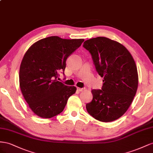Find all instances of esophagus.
Here are the masks:
<instances>
[{
	"label": "esophagus",
	"instance_id": "obj_1",
	"mask_svg": "<svg viewBox=\"0 0 153 153\" xmlns=\"http://www.w3.org/2000/svg\"><path fill=\"white\" fill-rule=\"evenodd\" d=\"M77 90H78V91H84L85 88H79V87H77Z\"/></svg>",
	"mask_w": 153,
	"mask_h": 153
}]
</instances>
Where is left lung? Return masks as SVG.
Returning <instances> with one entry per match:
<instances>
[{
  "mask_svg": "<svg viewBox=\"0 0 153 153\" xmlns=\"http://www.w3.org/2000/svg\"><path fill=\"white\" fill-rule=\"evenodd\" d=\"M83 47L90 52L96 71L104 78L102 90H91L93 99L86 104V110L99 121L115 120L128 110L136 95V63L123 45L110 38H91Z\"/></svg>",
  "mask_w": 153,
  "mask_h": 153,
  "instance_id": "left-lung-1",
  "label": "left lung"
}]
</instances>
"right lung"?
<instances>
[{"instance_id": "obj_1", "label": "right lung", "mask_w": 153, "mask_h": 153, "mask_svg": "<svg viewBox=\"0 0 153 153\" xmlns=\"http://www.w3.org/2000/svg\"><path fill=\"white\" fill-rule=\"evenodd\" d=\"M84 40L49 36L33 43L26 51L20 67V87L35 115L50 119L59 114L68 99L76 93V86L57 80L58 72H64L67 58Z\"/></svg>"}]
</instances>
